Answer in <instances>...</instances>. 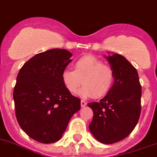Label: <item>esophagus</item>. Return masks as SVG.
Here are the masks:
<instances>
[{
  "instance_id": "esophagus-1",
  "label": "esophagus",
  "mask_w": 157,
  "mask_h": 157,
  "mask_svg": "<svg viewBox=\"0 0 157 157\" xmlns=\"http://www.w3.org/2000/svg\"><path fill=\"white\" fill-rule=\"evenodd\" d=\"M86 105V102L84 101H81V106L82 107H85Z\"/></svg>"
}]
</instances>
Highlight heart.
Segmentation results:
<instances>
[{"label":"heart","instance_id":"1","mask_svg":"<svg viewBox=\"0 0 157 157\" xmlns=\"http://www.w3.org/2000/svg\"><path fill=\"white\" fill-rule=\"evenodd\" d=\"M61 77L66 89L71 94L77 92L82 82L84 86L78 92L82 98L104 97L112 90L115 81L113 70L91 56L77 60L74 71L64 70Z\"/></svg>","mask_w":157,"mask_h":157}]
</instances>
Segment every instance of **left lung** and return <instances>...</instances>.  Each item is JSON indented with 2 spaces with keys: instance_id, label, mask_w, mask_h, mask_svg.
I'll return each mask as SVG.
<instances>
[{
  "instance_id": "obj_1",
  "label": "left lung",
  "mask_w": 157,
  "mask_h": 157,
  "mask_svg": "<svg viewBox=\"0 0 157 157\" xmlns=\"http://www.w3.org/2000/svg\"><path fill=\"white\" fill-rule=\"evenodd\" d=\"M115 75L113 86L98 102L88 103L93 110L89 128L95 139L113 144L130 134L140 115L141 86L136 68L124 56H105Z\"/></svg>"
}]
</instances>
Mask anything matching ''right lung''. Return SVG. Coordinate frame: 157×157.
<instances>
[{"label":"right lung","instance_id":"right-lung-1","mask_svg":"<svg viewBox=\"0 0 157 157\" xmlns=\"http://www.w3.org/2000/svg\"><path fill=\"white\" fill-rule=\"evenodd\" d=\"M65 49H51L33 56L21 68L13 90L16 117L31 138L44 144L62 137L81 101L66 89L62 73L71 62Z\"/></svg>","mask_w":157,"mask_h":157}]
</instances>
